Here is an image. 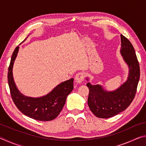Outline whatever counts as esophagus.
Here are the masks:
<instances>
[{"label":"esophagus","instance_id":"obj_1","mask_svg":"<svg viewBox=\"0 0 146 146\" xmlns=\"http://www.w3.org/2000/svg\"><path fill=\"white\" fill-rule=\"evenodd\" d=\"M84 74L82 72H79L76 74L75 75V81L78 84H80L84 80Z\"/></svg>","mask_w":146,"mask_h":146}]
</instances>
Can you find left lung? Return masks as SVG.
<instances>
[{
  "label": "left lung",
  "instance_id": "1",
  "mask_svg": "<svg viewBox=\"0 0 146 146\" xmlns=\"http://www.w3.org/2000/svg\"><path fill=\"white\" fill-rule=\"evenodd\" d=\"M120 37V53L129 67V75L126 82L113 91L104 90L100 85H92L90 82L87 84L89 108L98 118H110L124 111L132 102L137 92L140 79L139 64L130 41L122 35Z\"/></svg>",
  "mask_w": 146,
  "mask_h": 146
}]
</instances>
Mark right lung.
Masks as SVG:
<instances>
[{
	"label": "right lung",
	"mask_w": 146,
	"mask_h": 146,
	"mask_svg": "<svg viewBox=\"0 0 146 146\" xmlns=\"http://www.w3.org/2000/svg\"><path fill=\"white\" fill-rule=\"evenodd\" d=\"M19 46L15 49L8 68V80L11 96L17 108L28 117L40 121L55 119L62 110L66 98L73 89V78L60 83L46 95L33 98L23 95L17 89L13 76V66Z\"/></svg>",
	"instance_id": "obj_1"
}]
</instances>
